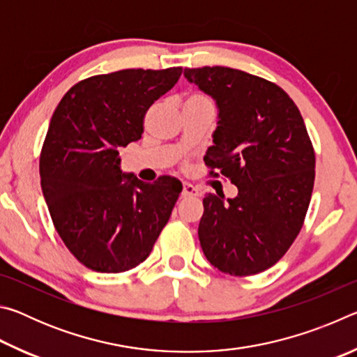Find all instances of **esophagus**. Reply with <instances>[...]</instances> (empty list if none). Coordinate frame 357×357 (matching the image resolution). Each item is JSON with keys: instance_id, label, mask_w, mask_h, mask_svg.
Returning <instances> with one entry per match:
<instances>
[{"instance_id": "obj_1", "label": "esophagus", "mask_w": 357, "mask_h": 357, "mask_svg": "<svg viewBox=\"0 0 357 357\" xmlns=\"http://www.w3.org/2000/svg\"><path fill=\"white\" fill-rule=\"evenodd\" d=\"M198 195H200V190H198L195 185H192L189 183H184L183 197H198Z\"/></svg>"}]
</instances>
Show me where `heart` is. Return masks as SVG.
<instances>
[{"label":"heart","mask_w":357,"mask_h":357,"mask_svg":"<svg viewBox=\"0 0 357 357\" xmlns=\"http://www.w3.org/2000/svg\"><path fill=\"white\" fill-rule=\"evenodd\" d=\"M184 105H214L206 94L202 93H190L185 96Z\"/></svg>","instance_id":"1"}]
</instances>
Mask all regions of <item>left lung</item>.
I'll use <instances>...</instances> for the list:
<instances>
[{"mask_svg": "<svg viewBox=\"0 0 357 357\" xmlns=\"http://www.w3.org/2000/svg\"><path fill=\"white\" fill-rule=\"evenodd\" d=\"M213 96L219 126L204 164L227 178L238 197L203 198L198 238L222 273L247 277L269 269L298 238L315 183V151L293 99L275 83L222 68L184 69Z\"/></svg>", "mask_w": 357, "mask_h": 357, "instance_id": "8db88e82", "label": "left lung"}]
</instances>
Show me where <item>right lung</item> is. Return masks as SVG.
<instances>
[{"instance_id":"right-lung-1","label":"right lung","mask_w":357,"mask_h":357,"mask_svg":"<svg viewBox=\"0 0 357 357\" xmlns=\"http://www.w3.org/2000/svg\"><path fill=\"white\" fill-rule=\"evenodd\" d=\"M181 74L183 68H168L88 77L53 113L39 159L42 192L59 238L88 269H134L170 219L183 184L123 176L119 149L140 140L148 108Z\"/></svg>"}]
</instances>
